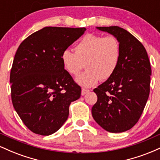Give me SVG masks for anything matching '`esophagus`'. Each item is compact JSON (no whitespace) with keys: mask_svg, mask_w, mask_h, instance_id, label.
<instances>
[{"mask_svg":"<svg viewBox=\"0 0 160 160\" xmlns=\"http://www.w3.org/2000/svg\"><path fill=\"white\" fill-rule=\"evenodd\" d=\"M89 90H88V89H83V88H82V91H81V95H85L86 93L87 92H89Z\"/></svg>","mask_w":160,"mask_h":160,"instance_id":"esophagus-1","label":"esophagus"}]
</instances>
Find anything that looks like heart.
I'll return each instance as SVG.
<instances>
[{"instance_id":"b5f03b06","label":"heart","mask_w":160,"mask_h":160,"mask_svg":"<svg viewBox=\"0 0 160 160\" xmlns=\"http://www.w3.org/2000/svg\"><path fill=\"white\" fill-rule=\"evenodd\" d=\"M74 52L69 49L62 52V65L68 74L77 76L85 64L87 70L76 78V82L83 87L93 86L101 79H109L120 62V42L112 35L86 34L76 45Z\"/></svg>"}]
</instances>
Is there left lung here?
I'll use <instances>...</instances> for the list:
<instances>
[{"label": "left lung", "instance_id": "8db88e82", "mask_svg": "<svg viewBox=\"0 0 160 160\" xmlns=\"http://www.w3.org/2000/svg\"><path fill=\"white\" fill-rule=\"evenodd\" d=\"M120 42L118 67L105 82L95 88L98 100L92 108L95 122L106 131L123 132L137 123L150 94L151 68L142 43L118 26L96 27Z\"/></svg>", "mask_w": 160, "mask_h": 160}]
</instances>
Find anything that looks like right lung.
Listing matches in <instances>:
<instances>
[{
    "label": "right lung",
    "mask_w": 160,
    "mask_h": 160,
    "mask_svg": "<svg viewBox=\"0 0 160 160\" xmlns=\"http://www.w3.org/2000/svg\"><path fill=\"white\" fill-rule=\"evenodd\" d=\"M85 28L45 27L24 40L10 71L11 98L23 123L34 133L52 135L65 123L81 88L65 71L61 56Z\"/></svg>",
    "instance_id": "obj_1"
}]
</instances>
